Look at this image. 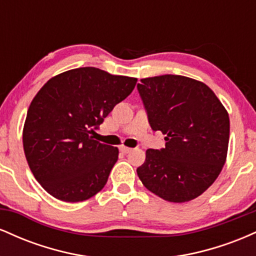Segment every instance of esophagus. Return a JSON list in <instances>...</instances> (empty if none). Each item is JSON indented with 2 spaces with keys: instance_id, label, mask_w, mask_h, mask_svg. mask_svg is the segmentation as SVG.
I'll list each match as a JSON object with an SVG mask.
<instances>
[{
  "instance_id": "obj_1",
  "label": "esophagus",
  "mask_w": 256,
  "mask_h": 256,
  "mask_svg": "<svg viewBox=\"0 0 256 256\" xmlns=\"http://www.w3.org/2000/svg\"><path fill=\"white\" fill-rule=\"evenodd\" d=\"M119 149H120V152H125V154H128V152H130L132 150L131 148H128V146H120Z\"/></svg>"
}]
</instances>
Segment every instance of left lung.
<instances>
[{
  "instance_id": "left-lung-1",
  "label": "left lung",
  "mask_w": 256,
  "mask_h": 256,
  "mask_svg": "<svg viewBox=\"0 0 256 256\" xmlns=\"http://www.w3.org/2000/svg\"><path fill=\"white\" fill-rule=\"evenodd\" d=\"M138 91L154 131L166 146L148 149L137 168L143 185L174 204L204 194L222 172L230 138L228 113L210 88L184 76L140 79Z\"/></svg>"
}]
</instances>
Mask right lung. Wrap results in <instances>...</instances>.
<instances>
[{"mask_svg":"<svg viewBox=\"0 0 256 256\" xmlns=\"http://www.w3.org/2000/svg\"><path fill=\"white\" fill-rule=\"evenodd\" d=\"M136 83L137 78L80 67L40 88L28 107L22 144L28 167L46 192L82 202L104 189L119 149L90 134Z\"/></svg>","mask_w":256,"mask_h":256,"instance_id":"right-lung-1","label":"right lung"}]
</instances>
